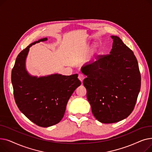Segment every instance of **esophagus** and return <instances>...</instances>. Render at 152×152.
<instances>
[{
  "instance_id": "34e87169",
  "label": "esophagus",
  "mask_w": 152,
  "mask_h": 152,
  "mask_svg": "<svg viewBox=\"0 0 152 152\" xmlns=\"http://www.w3.org/2000/svg\"><path fill=\"white\" fill-rule=\"evenodd\" d=\"M85 78V76L84 75H83V74H79V76H78V79H79V80H80L81 82H83V79Z\"/></svg>"
}]
</instances>
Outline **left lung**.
I'll return each instance as SVG.
<instances>
[{
    "mask_svg": "<svg viewBox=\"0 0 152 152\" xmlns=\"http://www.w3.org/2000/svg\"><path fill=\"white\" fill-rule=\"evenodd\" d=\"M110 53L99 55L97 61L84 66L87 90L95 118L102 123H114L133 111L140 89L141 76L134 52L117 36Z\"/></svg>",
    "mask_w": 152,
    "mask_h": 152,
    "instance_id": "obj_1",
    "label": "left lung"
}]
</instances>
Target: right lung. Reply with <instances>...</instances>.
<instances>
[{"instance_id": "1", "label": "right lung", "mask_w": 152, "mask_h": 152, "mask_svg": "<svg viewBox=\"0 0 152 152\" xmlns=\"http://www.w3.org/2000/svg\"><path fill=\"white\" fill-rule=\"evenodd\" d=\"M46 40L40 39L23 49L17 56L12 71L16 104L30 121L43 127L55 125L61 120L69 99L81 84L77 74H56L39 78L28 74L25 60L29 48Z\"/></svg>"}]
</instances>
